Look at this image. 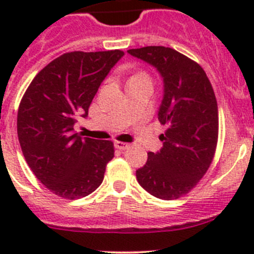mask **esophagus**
Returning <instances> with one entry per match:
<instances>
[{"label":"esophagus","instance_id":"34e87169","mask_svg":"<svg viewBox=\"0 0 254 254\" xmlns=\"http://www.w3.org/2000/svg\"><path fill=\"white\" fill-rule=\"evenodd\" d=\"M114 146L118 150H126L129 147V143L122 142V141H116V142H114Z\"/></svg>","mask_w":254,"mask_h":254}]
</instances>
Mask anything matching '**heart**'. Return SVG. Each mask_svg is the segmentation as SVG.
<instances>
[{
    "label": "heart",
    "instance_id": "obj_1",
    "mask_svg": "<svg viewBox=\"0 0 254 254\" xmlns=\"http://www.w3.org/2000/svg\"><path fill=\"white\" fill-rule=\"evenodd\" d=\"M141 76H146V75H143V73H136V75L132 76L131 78H134V77H141Z\"/></svg>",
    "mask_w": 254,
    "mask_h": 254
}]
</instances>
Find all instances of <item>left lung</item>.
I'll return each instance as SVG.
<instances>
[{
  "label": "left lung",
  "instance_id": "left-lung-1",
  "mask_svg": "<svg viewBox=\"0 0 254 254\" xmlns=\"http://www.w3.org/2000/svg\"><path fill=\"white\" fill-rule=\"evenodd\" d=\"M127 52L160 73L164 94L158 118L168 127L160 136L163 147L147 152L136 178L152 196L177 199L198 183L214 159L219 132L214 89L202 67L176 49L151 46Z\"/></svg>",
  "mask_w": 254,
  "mask_h": 254
}]
</instances>
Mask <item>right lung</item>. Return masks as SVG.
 Returning a JSON list of instances; mask_svg holds the SVG:
<instances>
[{
  "instance_id": "obj_1",
  "label": "right lung",
  "mask_w": 254,
  "mask_h": 254,
  "mask_svg": "<svg viewBox=\"0 0 254 254\" xmlns=\"http://www.w3.org/2000/svg\"><path fill=\"white\" fill-rule=\"evenodd\" d=\"M123 56L120 49L64 53L35 76L22 96L17 112L22 154L57 196L80 198L102 185L113 142L81 137L73 126L87 117L100 84Z\"/></svg>"
}]
</instances>
